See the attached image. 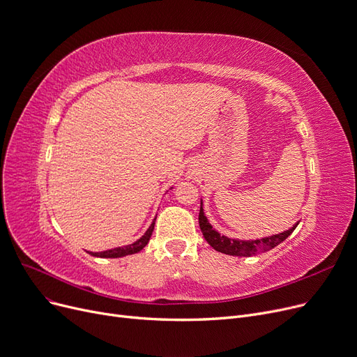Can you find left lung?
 Segmentation results:
<instances>
[{
  "label": "left lung",
  "mask_w": 357,
  "mask_h": 357,
  "mask_svg": "<svg viewBox=\"0 0 357 357\" xmlns=\"http://www.w3.org/2000/svg\"><path fill=\"white\" fill-rule=\"evenodd\" d=\"M198 221H199V229L202 231V236H204L205 240L208 241V245L213 249H215L217 252L231 255V256H256V255H260V253H265V252L273 249L275 246H278L279 243H282L298 226V222H296L292 229H289L284 233L264 237V238H259V240L246 241V240L229 238L226 236H221L220 233H217L211 227V224L208 222L207 217L204 215L202 202H201Z\"/></svg>",
  "instance_id": "8db88e82"
}]
</instances>
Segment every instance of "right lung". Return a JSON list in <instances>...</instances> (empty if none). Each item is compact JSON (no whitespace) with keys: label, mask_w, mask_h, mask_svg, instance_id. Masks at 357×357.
Listing matches in <instances>:
<instances>
[{"label":"right lung","mask_w":357,"mask_h":357,"mask_svg":"<svg viewBox=\"0 0 357 357\" xmlns=\"http://www.w3.org/2000/svg\"><path fill=\"white\" fill-rule=\"evenodd\" d=\"M156 220V218H155ZM155 229V221L150 224V227L147 229V231L144 233V236H142V238H139L137 241H135L133 245H128V246H123V248H117V249H111V250H105V252H100V253H93L89 252L91 256H97V257H111V259H116V257H123L127 255H133L140 252L150 240V236H152Z\"/></svg>","instance_id":"add662e5"}]
</instances>
